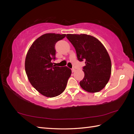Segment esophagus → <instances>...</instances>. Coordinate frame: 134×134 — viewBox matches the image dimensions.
<instances>
[{"mask_svg":"<svg viewBox=\"0 0 134 134\" xmlns=\"http://www.w3.org/2000/svg\"><path fill=\"white\" fill-rule=\"evenodd\" d=\"M71 71H72V72H75V69L74 68H72V69H71Z\"/></svg>","mask_w":134,"mask_h":134,"instance_id":"obj_1","label":"esophagus"}]
</instances>
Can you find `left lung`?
<instances>
[{
    "mask_svg": "<svg viewBox=\"0 0 134 134\" xmlns=\"http://www.w3.org/2000/svg\"><path fill=\"white\" fill-rule=\"evenodd\" d=\"M66 38L74 47L79 62L85 61L84 77L79 83L80 87L90 93L100 91L111 74V61L106 48L91 35L67 34Z\"/></svg>",
    "mask_w": 134,
    "mask_h": 134,
    "instance_id": "8db88e82",
    "label": "left lung"
}]
</instances>
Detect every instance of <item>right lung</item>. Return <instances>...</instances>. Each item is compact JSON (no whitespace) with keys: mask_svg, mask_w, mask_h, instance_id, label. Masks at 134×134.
<instances>
[{"mask_svg":"<svg viewBox=\"0 0 134 134\" xmlns=\"http://www.w3.org/2000/svg\"><path fill=\"white\" fill-rule=\"evenodd\" d=\"M65 34H46L36 39L28 50L25 59V70L30 83L47 97H55L65 90L71 70L67 66H56L55 43Z\"/></svg>","mask_w":134,"mask_h":134,"instance_id":"add662e5","label":"right lung"}]
</instances>
